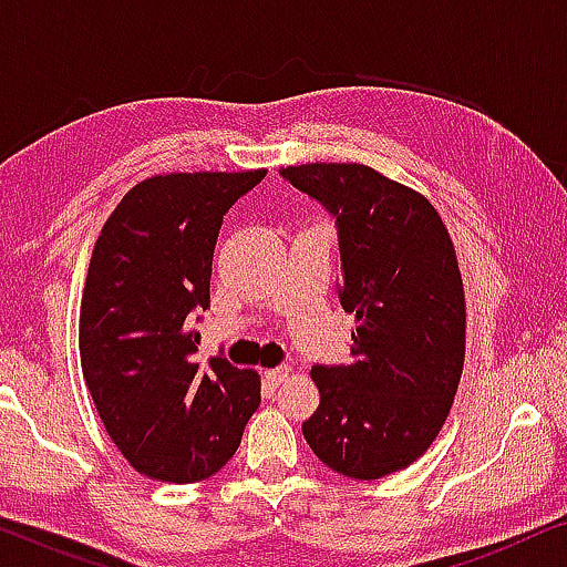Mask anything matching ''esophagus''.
Segmentation results:
<instances>
[{"label": "esophagus", "mask_w": 567, "mask_h": 567, "mask_svg": "<svg viewBox=\"0 0 567 567\" xmlns=\"http://www.w3.org/2000/svg\"><path fill=\"white\" fill-rule=\"evenodd\" d=\"M286 377H291V367H289V363H281V367L266 371V379H268L270 384H281Z\"/></svg>", "instance_id": "obj_1"}]
</instances>
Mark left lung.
I'll return each instance as SVG.
<instances>
[{"mask_svg":"<svg viewBox=\"0 0 567 567\" xmlns=\"http://www.w3.org/2000/svg\"><path fill=\"white\" fill-rule=\"evenodd\" d=\"M281 177L336 216L338 297L355 315L353 361L312 367L320 405L301 431L340 475H392L433 444L460 386L467 312L452 237L429 198L367 165Z\"/></svg>","mask_w":567,"mask_h":567,"instance_id":"obj_1","label":"left lung"}]
</instances>
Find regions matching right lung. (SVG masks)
Segmentation results:
<instances>
[{
	"label": "right lung",
	"mask_w": 567,
	"mask_h": 567,
	"mask_svg": "<svg viewBox=\"0 0 567 567\" xmlns=\"http://www.w3.org/2000/svg\"><path fill=\"white\" fill-rule=\"evenodd\" d=\"M268 169L154 175L107 216L80 312L82 374L131 467L198 483L235 456L260 405V377L214 355L193 361V315L212 305L221 219Z\"/></svg>",
	"instance_id": "obj_1"
}]
</instances>
